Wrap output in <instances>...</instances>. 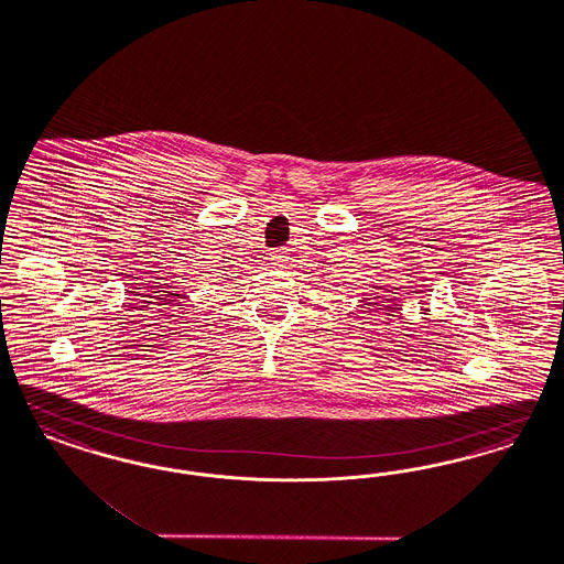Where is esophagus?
Masks as SVG:
<instances>
[{"label": "esophagus", "mask_w": 564, "mask_h": 564, "mask_svg": "<svg viewBox=\"0 0 564 564\" xmlns=\"http://www.w3.org/2000/svg\"><path fill=\"white\" fill-rule=\"evenodd\" d=\"M288 258H290V256H288V252H285L283 248L272 250V252L269 253V260H271V264L274 269H283V267L288 264Z\"/></svg>", "instance_id": "34e87169"}]
</instances>
